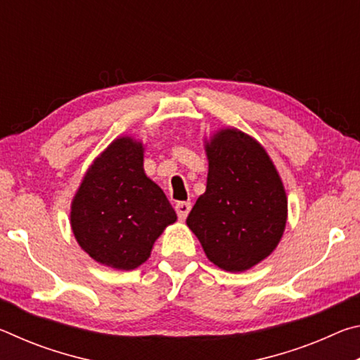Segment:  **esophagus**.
<instances>
[{"label":"esophagus","mask_w":360,"mask_h":360,"mask_svg":"<svg viewBox=\"0 0 360 360\" xmlns=\"http://www.w3.org/2000/svg\"><path fill=\"white\" fill-rule=\"evenodd\" d=\"M174 208H176V212H178V217L181 219V221H184L188 212H191L192 203L191 202H178Z\"/></svg>","instance_id":"34e87169"}]
</instances>
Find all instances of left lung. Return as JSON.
<instances>
[{
    "label": "left lung",
    "instance_id": "1",
    "mask_svg": "<svg viewBox=\"0 0 360 360\" xmlns=\"http://www.w3.org/2000/svg\"><path fill=\"white\" fill-rule=\"evenodd\" d=\"M206 191L187 225L212 264L238 273L275 251L288 221V197L270 155L246 133L222 129L205 141Z\"/></svg>",
    "mask_w": 360,
    "mask_h": 360
}]
</instances>
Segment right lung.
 Instances as JSON below:
<instances>
[{
    "mask_svg": "<svg viewBox=\"0 0 360 360\" xmlns=\"http://www.w3.org/2000/svg\"><path fill=\"white\" fill-rule=\"evenodd\" d=\"M144 148L130 136L114 139L95 158L71 203V229L90 257L115 270H135L176 212L143 168Z\"/></svg>",
    "mask_w": 360,
    "mask_h": 360,
    "instance_id": "obj_1",
    "label": "right lung"
}]
</instances>
